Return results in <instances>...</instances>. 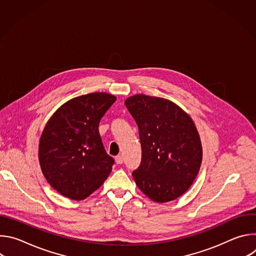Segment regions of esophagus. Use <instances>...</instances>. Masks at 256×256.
<instances>
[{"label":"esophagus","mask_w":256,"mask_h":256,"mask_svg":"<svg viewBox=\"0 0 256 256\" xmlns=\"http://www.w3.org/2000/svg\"><path fill=\"white\" fill-rule=\"evenodd\" d=\"M116 162L118 163V164H122L124 163V157L122 156V155H118V156H116Z\"/></svg>","instance_id":"obj_1"}]
</instances>
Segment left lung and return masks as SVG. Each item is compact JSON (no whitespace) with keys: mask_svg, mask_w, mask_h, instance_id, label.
Instances as JSON below:
<instances>
[{"mask_svg":"<svg viewBox=\"0 0 256 256\" xmlns=\"http://www.w3.org/2000/svg\"><path fill=\"white\" fill-rule=\"evenodd\" d=\"M138 128L142 161L132 177L138 188L157 202L184 194L202 164L200 134L190 116L170 100L144 94L124 102Z\"/></svg>","mask_w":256,"mask_h":256,"instance_id":"left-lung-1","label":"left lung"}]
</instances>
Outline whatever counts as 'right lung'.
<instances>
[{
	"label": "right lung",
	"instance_id": "1",
	"mask_svg": "<svg viewBox=\"0 0 256 256\" xmlns=\"http://www.w3.org/2000/svg\"><path fill=\"white\" fill-rule=\"evenodd\" d=\"M116 100L104 92L72 98L48 122L38 158L46 179L62 196L85 200L110 174L114 160L104 149L98 126Z\"/></svg>",
	"mask_w": 256,
	"mask_h": 256
}]
</instances>
